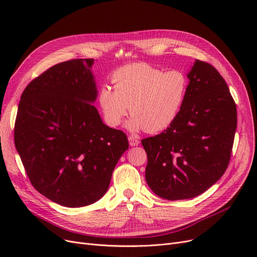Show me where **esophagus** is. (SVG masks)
I'll use <instances>...</instances> for the list:
<instances>
[{
    "label": "esophagus",
    "instance_id": "34e87169",
    "mask_svg": "<svg viewBox=\"0 0 257 257\" xmlns=\"http://www.w3.org/2000/svg\"><path fill=\"white\" fill-rule=\"evenodd\" d=\"M128 141H129V145H130L131 147L138 146V145L140 144V141H139L137 138H134V137H129V138H128Z\"/></svg>",
    "mask_w": 257,
    "mask_h": 257
}]
</instances>
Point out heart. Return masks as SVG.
<instances>
[{
    "mask_svg": "<svg viewBox=\"0 0 257 257\" xmlns=\"http://www.w3.org/2000/svg\"><path fill=\"white\" fill-rule=\"evenodd\" d=\"M114 90L108 85L99 91V104L106 123L118 127L129 112V129L155 133L177 118L188 90L187 75L181 70L165 72L148 63H131L113 72Z\"/></svg>",
    "mask_w": 257,
    "mask_h": 257,
    "instance_id": "heart-1",
    "label": "heart"
}]
</instances>
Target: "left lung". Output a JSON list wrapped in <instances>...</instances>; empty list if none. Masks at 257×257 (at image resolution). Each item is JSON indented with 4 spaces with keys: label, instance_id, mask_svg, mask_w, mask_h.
Listing matches in <instances>:
<instances>
[{
    "label": "left lung",
    "instance_id": "obj_1",
    "mask_svg": "<svg viewBox=\"0 0 257 257\" xmlns=\"http://www.w3.org/2000/svg\"><path fill=\"white\" fill-rule=\"evenodd\" d=\"M187 78L177 118L158 136L142 140L146 181L157 196L171 201L197 197L223 176L236 129V105L220 73L196 59Z\"/></svg>",
    "mask_w": 257,
    "mask_h": 257
}]
</instances>
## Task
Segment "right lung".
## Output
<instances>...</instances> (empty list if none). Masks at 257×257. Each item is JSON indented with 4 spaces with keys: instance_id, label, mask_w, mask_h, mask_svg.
<instances>
[{
    "instance_id": "obj_1",
    "label": "right lung",
    "mask_w": 257,
    "mask_h": 257,
    "mask_svg": "<svg viewBox=\"0 0 257 257\" xmlns=\"http://www.w3.org/2000/svg\"><path fill=\"white\" fill-rule=\"evenodd\" d=\"M92 64L73 59L36 77L22 93L16 119V148L32 185L66 207L101 199L129 146L91 104L98 96Z\"/></svg>"
}]
</instances>
